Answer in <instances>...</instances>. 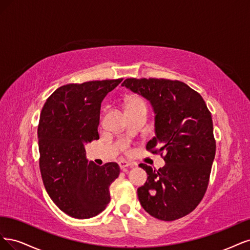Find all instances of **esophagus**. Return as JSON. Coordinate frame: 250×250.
<instances>
[{
	"mask_svg": "<svg viewBox=\"0 0 250 250\" xmlns=\"http://www.w3.org/2000/svg\"><path fill=\"white\" fill-rule=\"evenodd\" d=\"M119 166L122 169H125V168H127V167H133L134 164L127 162V161H125V160H120L119 161Z\"/></svg>",
	"mask_w": 250,
	"mask_h": 250,
	"instance_id": "esophagus-1",
	"label": "esophagus"
}]
</instances>
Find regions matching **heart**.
Listing matches in <instances>:
<instances>
[{
	"label": "heart",
	"instance_id": "heart-1",
	"mask_svg": "<svg viewBox=\"0 0 250 250\" xmlns=\"http://www.w3.org/2000/svg\"><path fill=\"white\" fill-rule=\"evenodd\" d=\"M137 107H146V104L144 102V100L139 98V96H132V98L128 99L126 103V109Z\"/></svg>",
	"mask_w": 250,
	"mask_h": 250
}]
</instances>
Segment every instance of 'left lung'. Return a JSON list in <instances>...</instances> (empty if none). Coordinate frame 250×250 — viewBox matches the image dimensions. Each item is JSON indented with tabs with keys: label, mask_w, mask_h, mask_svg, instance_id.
I'll list each match as a JSON object with an SVG mask.
<instances>
[{
	"label": "left lung",
	"mask_w": 250,
	"mask_h": 250,
	"mask_svg": "<svg viewBox=\"0 0 250 250\" xmlns=\"http://www.w3.org/2000/svg\"><path fill=\"white\" fill-rule=\"evenodd\" d=\"M122 86L150 103L156 136L146 149L166 154L158 170L139 165L148 175L137 190L140 204L157 219L182 218L200 203L210 180L216 151L210 111L201 95L181 81L130 78ZM157 145L160 148L154 150Z\"/></svg>",
	"instance_id": "left-lung-1"
}]
</instances>
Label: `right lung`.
<instances>
[{"label": "right lung", "instance_id": "obj_1", "mask_svg": "<svg viewBox=\"0 0 250 250\" xmlns=\"http://www.w3.org/2000/svg\"><path fill=\"white\" fill-rule=\"evenodd\" d=\"M122 81L61 86L42 110L37 134L43 185L56 206L74 218H91L110 203L109 187L120 168L115 162H88L85 143L100 138L102 102Z\"/></svg>", "mask_w": 250, "mask_h": 250}]
</instances>
